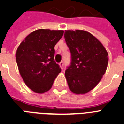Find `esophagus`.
I'll list each match as a JSON object with an SVG mask.
<instances>
[{"mask_svg":"<svg viewBox=\"0 0 124 124\" xmlns=\"http://www.w3.org/2000/svg\"><path fill=\"white\" fill-rule=\"evenodd\" d=\"M59 65H60V66L61 67V68L62 70L63 69V61H61L60 63H59Z\"/></svg>","mask_w":124,"mask_h":124,"instance_id":"1","label":"esophagus"}]
</instances>
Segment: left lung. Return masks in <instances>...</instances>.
<instances>
[{
  "label": "left lung",
  "mask_w": 124,
  "mask_h": 124,
  "mask_svg": "<svg viewBox=\"0 0 124 124\" xmlns=\"http://www.w3.org/2000/svg\"><path fill=\"white\" fill-rule=\"evenodd\" d=\"M64 38L71 55L65 77L70 90L85 94L98 84L107 69L108 52L101 42L85 30H65Z\"/></svg>",
  "instance_id": "8db88e82"
}]
</instances>
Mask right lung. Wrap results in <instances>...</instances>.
<instances>
[{
  "label": "right lung",
  "instance_id": "right-lung-1",
  "mask_svg": "<svg viewBox=\"0 0 124 124\" xmlns=\"http://www.w3.org/2000/svg\"><path fill=\"white\" fill-rule=\"evenodd\" d=\"M63 30L39 29L25 37L16 50L19 73L27 87L39 94L51 89L61 70L55 62L54 46Z\"/></svg>",
  "mask_w": 124,
  "mask_h": 124
}]
</instances>
